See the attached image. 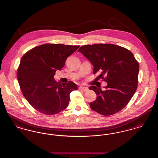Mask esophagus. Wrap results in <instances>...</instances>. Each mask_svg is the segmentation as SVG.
<instances>
[{
	"label": "esophagus",
	"mask_w": 158,
	"mask_h": 158,
	"mask_svg": "<svg viewBox=\"0 0 158 158\" xmlns=\"http://www.w3.org/2000/svg\"><path fill=\"white\" fill-rule=\"evenodd\" d=\"M79 89L82 90L83 92H86L88 90V88L87 87H83V86H80L79 87Z\"/></svg>",
	"instance_id": "1"
}]
</instances>
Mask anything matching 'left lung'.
<instances>
[{"instance_id": "left-lung-1", "label": "left lung", "mask_w": 158, "mask_h": 158, "mask_svg": "<svg viewBox=\"0 0 158 158\" xmlns=\"http://www.w3.org/2000/svg\"><path fill=\"white\" fill-rule=\"evenodd\" d=\"M82 53L94 66L97 80L103 79L107 85L102 90L92 85L89 89L97 95L90 108L98 113L110 116L122 110L137 90L139 64L129 50L111 44L81 46Z\"/></svg>"}]
</instances>
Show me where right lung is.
Instances as JSON below:
<instances>
[{
    "mask_svg": "<svg viewBox=\"0 0 158 158\" xmlns=\"http://www.w3.org/2000/svg\"><path fill=\"white\" fill-rule=\"evenodd\" d=\"M79 45L45 44L36 47L22 57L17 78L26 99L38 111L53 115L68 105L71 92L77 90L75 83L57 82L54 75L61 70L66 58Z\"/></svg>",
    "mask_w": 158,
    "mask_h": 158,
    "instance_id": "right-lung-1",
    "label": "right lung"
}]
</instances>
